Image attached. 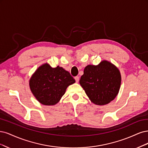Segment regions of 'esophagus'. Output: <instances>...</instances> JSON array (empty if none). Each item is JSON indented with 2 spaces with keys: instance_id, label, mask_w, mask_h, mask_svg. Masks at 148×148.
Returning <instances> with one entry per match:
<instances>
[{
  "instance_id": "obj_1",
  "label": "esophagus",
  "mask_w": 148,
  "mask_h": 148,
  "mask_svg": "<svg viewBox=\"0 0 148 148\" xmlns=\"http://www.w3.org/2000/svg\"><path fill=\"white\" fill-rule=\"evenodd\" d=\"M74 79H75V80L76 81V82H79V76H75V77H74Z\"/></svg>"
}]
</instances>
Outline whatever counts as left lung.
<instances>
[{
  "label": "left lung",
  "mask_w": 148,
  "mask_h": 148,
  "mask_svg": "<svg viewBox=\"0 0 148 148\" xmlns=\"http://www.w3.org/2000/svg\"><path fill=\"white\" fill-rule=\"evenodd\" d=\"M79 83L91 101L104 105L116 97L121 84V75L116 66L106 60L98 65H88Z\"/></svg>",
  "instance_id": "left-lung-1"
}]
</instances>
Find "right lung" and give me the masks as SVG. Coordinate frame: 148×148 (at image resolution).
I'll return each mask as SVG.
<instances>
[{
	"mask_svg": "<svg viewBox=\"0 0 148 148\" xmlns=\"http://www.w3.org/2000/svg\"><path fill=\"white\" fill-rule=\"evenodd\" d=\"M75 79L68 71L59 66L51 68L45 63L40 66L29 80V87L38 101L47 106L58 103L69 85Z\"/></svg>",
	"mask_w": 148,
	"mask_h": 148,
	"instance_id": "add662e5",
	"label": "right lung"
}]
</instances>
